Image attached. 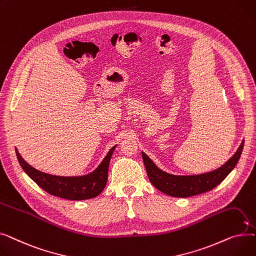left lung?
<instances>
[{"mask_svg":"<svg viewBox=\"0 0 256 256\" xmlns=\"http://www.w3.org/2000/svg\"><path fill=\"white\" fill-rule=\"evenodd\" d=\"M244 147L242 141L236 154L221 167L195 176H176L160 169L150 158L142 152L143 162L150 182L158 190L172 197L186 198L212 190L230 174L238 164Z\"/></svg>","mask_w":256,"mask_h":256,"instance_id":"8db88e82","label":"left lung"}]
</instances>
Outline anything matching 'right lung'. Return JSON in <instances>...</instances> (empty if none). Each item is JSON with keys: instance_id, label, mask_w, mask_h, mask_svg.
Masks as SVG:
<instances>
[{"instance_id": "right-lung-1", "label": "right lung", "mask_w": 256, "mask_h": 256, "mask_svg": "<svg viewBox=\"0 0 256 256\" xmlns=\"http://www.w3.org/2000/svg\"><path fill=\"white\" fill-rule=\"evenodd\" d=\"M116 146L109 150L96 170L80 176H59L39 171L26 163L16 148V152L22 170L46 192L68 200H85L96 197L104 191L109 164Z\"/></svg>"}]
</instances>
